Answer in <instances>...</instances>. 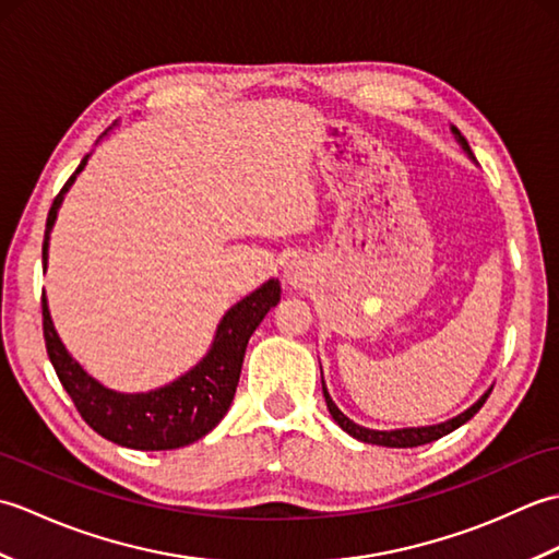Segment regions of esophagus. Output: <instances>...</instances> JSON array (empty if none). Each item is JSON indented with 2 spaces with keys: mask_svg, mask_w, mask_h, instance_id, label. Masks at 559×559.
<instances>
[{
  "mask_svg": "<svg viewBox=\"0 0 559 559\" xmlns=\"http://www.w3.org/2000/svg\"><path fill=\"white\" fill-rule=\"evenodd\" d=\"M286 276H288V281H290V283H298V271H295L293 266L286 271Z\"/></svg>",
  "mask_w": 559,
  "mask_h": 559,
  "instance_id": "esophagus-1",
  "label": "esophagus"
}]
</instances>
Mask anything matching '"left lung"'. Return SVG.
<instances>
[{
  "label": "left lung",
  "instance_id": "1",
  "mask_svg": "<svg viewBox=\"0 0 559 559\" xmlns=\"http://www.w3.org/2000/svg\"><path fill=\"white\" fill-rule=\"evenodd\" d=\"M451 134H454V139L459 141V146L466 151V156L471 158V160H476L473 158V153H471V146H468V141L461 136V132L456 127H451ZM322 391H324V399H326V408H329V413H331V418H334V423L341 427L343 432H348L350 437H355V439H360V442H365V444H377V447H391V449H408V447H420V444H430V442H435V439H439V437H444V435H449V432H454L456 427H461L463 423H468L473 415H476L480 408H483V403L488 401V396H490V391L492 389H488L485 391V394L473 403L471 408H466L463 413H459V415H454V418H449V420H444V423H439V425H425V427H401V430H370V427H362V425H358V423H353L346 413H343L336 403H334V399L329 396V391H326V384H324V374H322Z\"/></svg>",
  "mask_w": 559,
  "mask_h": 559
}]
</instances>
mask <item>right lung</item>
<instances>
[{
  "label": "right lung",
  "mask_w": 559,
  "mask_h": 559,
  "mask_svg": "<svg viewBox=\"0 0 559 559\" xmlns=\"http://www.w3.org/2000/svg\"><path fill=\"white\" fill-rule=\"evenodd\" d=\"M103 136H108L105 132ZM91 153L81 160L76 173L69 177L62 192L52 201L47 213L45 242H43V266L47 271V249H50V233L57 221V211L62 206L64 194L76 182V175L86 168ZM281 300L278 278H269L247 298L235 302L216 326V336L192 370H187L170 384L124 394L100 384L96 377L83 370L81 362L67 350L59 338L50 305L43 293V334L50 362L74 401L81 418L86 420L100 437L110 442L139 449V451H165L180 449L197 442L216 427L228 413L237 382H240L242 360L249 336L269 314L271 307Z\"/></svg>",
  "instance_id": "add662e5"
}]
</instances>
